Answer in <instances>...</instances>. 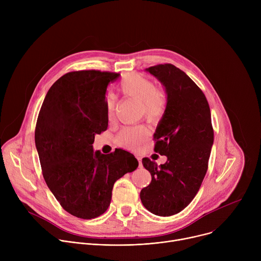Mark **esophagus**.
I'll return each mask as SVG.
<instances>
[{
  "label": "esophagus",
  "mask_w": 261,
  "mask_h": 261,
  "mask_svg": "<svg viewBox=\"0 0 261 261\" xmlns=\"http://www.w3.org/2000/svg\"><path fill=\"white\" fill-rule=\"evenodd\" d=\"M137 158V160H138V164H139V167H141L142 166V163H141V158L140 157H136Z\"/></svg>",
  "instance_id": "esophagus-1"
}]
</instances>
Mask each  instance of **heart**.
Segmentation results:
<instances>
[{"label":"heart","mask_w":261,"mask_h":261,"mask_svg":"<svg viewBox=\"0 0 261 261\" xmlns=\"http://www.w3.org/2000/svg\"><path fill=\"white\" fill-rule=\"evenodd\" d=\"M120 91L127 97L140 102L143 115L151 121L159 120L166 108V95L156 89L154 83L136 73H130L119 84ZM115 110V97L108 95L106 98L107 117L111 118ZM150 135V130L143 125L126 127L117 136L119 145L127 148L138 147Z\"/></svg>","instance_id":"heart-1"}]
</instances>
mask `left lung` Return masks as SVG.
<instances>
[{"instance_id":"obj_1","label":"left lung","mask_w":261,"mask_h":261,"mask_svg":"<svg viewBox=\"0 0 261 261\" xmlns=\"http://www.w3.org/2000/svg\"><path fill=\"white\" fill-rule=\"evenodd\" d=\"M164 87L166 108L156 128L155 151L167 157L157 165L142 159L152 180L140 191L143 206L154 215L179 213L197 194L214 143L207 100L195 83L171 64L145 69Z\"/></svg>"}]
</instances>
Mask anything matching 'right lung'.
I'll return each instance as SVG.
<instances>
[{
  "label": "right lung",
  "instance_id": "right-lung-1",
  "mask_svg": "<svg viewBox=\"0 0 261 261\" xmlns=\"http://www.w3.org/2000/svg\"><path fill=\"white\" fill-rule=\"evenodd\" d=\"M120 73L69 72L48 90L35 130L43 177L69 214L82 219L102 215L117 179L135 170L138 161L118 148L108 155L94 151L96 134L107 129L105 93Z\"/></svg>",
  "mask_w": 261,
  "mask_h": 261
}]
</instances>
